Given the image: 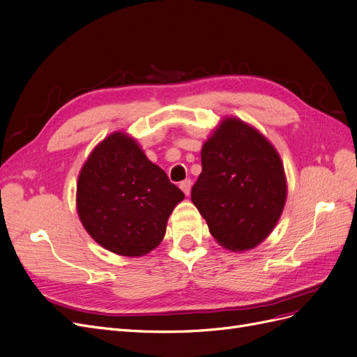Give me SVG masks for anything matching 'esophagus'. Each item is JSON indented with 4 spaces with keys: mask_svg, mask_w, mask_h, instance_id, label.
<instances>
[{
    "mask_svg": "<svg viewBox=\"0 0 357 357\" xmlns=\"http://www.w3.org/2000/svg\"><path fill=\"white\" fill-rule=\"evenodd\" d=\"M190 188H192V181H190V178H186V180H183L181 183H180V189L185 192V195H189L190 193Z\"/></svg>",
    "mask_w": 357,
    "mask_h": 357,
    "instance_id": "esophagus-1",
    "label": "esophagus"
}]
</instances>
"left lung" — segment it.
Here are the masks:
<instances>
[{
	"instance_id": "1",
	"label": "left lung",
	"mask_w": 357,
	"mask_h": 357,
	"mask_svg": "<svg viewBox=\"0 0 357 357\" xmlns=\"http://www.w3.org/2000/svg\"><path fill=\"white\" fill-rule=\"evenodd\" d=\"M202 172L192 202L211 235L232 252L256 247L284 208V168L268 139L236 117H226L201 150Z\"/></svg>"
}]
</instances>
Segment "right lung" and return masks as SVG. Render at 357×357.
Wrapping results in <instances>:
<instances>
[{
	"label": "right lung",
	"instance_id": "obj_1",
	"mask_svg": "<svg viewBox=\"0 0 357 357\" xmlns=\"http://www.w3.org/2000/svg\"><path fill=\"white\" fill-rule=\"evenodd\" d=\"M183 193L150 162L135 139L114 132L96 146L80 171L77 213L107 250L143 256L159 245Z\"/></svg>",
	"mask_w": 357,
	"mask_h": 357
}]
</instances>
